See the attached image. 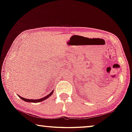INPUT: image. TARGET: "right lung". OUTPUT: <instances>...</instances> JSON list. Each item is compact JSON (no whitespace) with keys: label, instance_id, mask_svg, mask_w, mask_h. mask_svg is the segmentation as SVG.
<instances>
[{"label":"right lung","instance_id":"add662e5","mask_svg":"<svg viewBox=\"0 0 132 132\" xmlns=\"http://www.w3.org/2000/svg\"><path fill=\"white\" fill-rule=\"evenodd\" d=\"M53 91H52L51 93H50L49 94L47 95V96L43 97V98H39V99H37V100H35V99H27V98H23V97H21V96H20V95H19V97L20 98L21 100H24V102H32V103H38V102H42V101H44L46 100V99H47V98H48V97H50L52 95V94H53Z\"/></svg>","mask_w":132,"mask_h":132}]
</instances>
